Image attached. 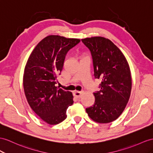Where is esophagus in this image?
<instances>
[{
  "label": "esophagus",
  "instance_id": "1",
  "mask_svg": "<svg viewBox=\"0 0 153 153\" xmlns=\"http://www.w3.org/2000/svg\"><path fill=\"white\" fill-rule=\"evenodd\" d=\"M81 94L82 93L81 92H79V91H74V95L76 97H80L81 96Z\"/></svg>",
  "mask_w": 153,
  "mask_h": 153
}]
</instances>
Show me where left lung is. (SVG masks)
<instances>
[{"instance_id":"1","label":"left lung","mask_w":153,"mask_h":153,"mask_svg":"<svg viewBox=\"0 0 153 153\" xmlns=\"http://www.w3.org/2000/svg\"><path fill=\"white\" fill-rule=\"evenodd\" d=\"M81 41L91 51L95 79L101 81L100 90L94 93V104L86 112L96 122H112L123 112L131 96L132 79L128 62L108 39L94 37Z\"/></svg>"}]
</instances>
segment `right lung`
I'll list each match as a JSON object with an SVG mask.
<instances>
[{"instance_id": "add662e5", "label": "right lung", "mask_w": 153, "mask_h": 153, "mask_svg": "<svg viewBox=\"0 0 153 153\" xmlns=\"http://www.w3.org/2000/svg\"><path fill=\"white\" fill-rule=\"evenodd\" d=\"M80 42L78 39L49 36L39 42L28 58L23 87L30 107L46 123L56 125L66 118L74 103L71 92L56 87L66 55Z\"/></svg>"}]
</instances>
